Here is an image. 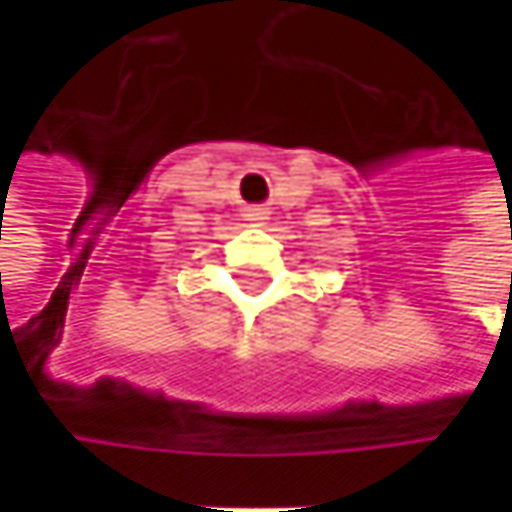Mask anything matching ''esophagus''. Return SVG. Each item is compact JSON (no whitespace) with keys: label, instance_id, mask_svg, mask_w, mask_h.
Returning a JSON list of instances; mask_svg holds the SVG:
<instances>
[{"label":"esophagus","instance_id":"34e87169","mask_svg":"<svg viewBox=\"0 0 512 512\" xmlns=\"http://www.w3.org/2000/svg\"><path fill=\"white\" fill-rule=\"evenodd\" d=\"M243 219H246L249 225H255V228H260V225H263V222L269 219V210H266V207H246Z\"/></svg>","mask_w":512,"mask_h":512}]
</instances>
